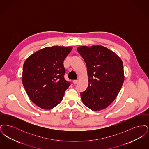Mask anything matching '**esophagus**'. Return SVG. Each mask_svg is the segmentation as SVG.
<instances>
[{"instance_id":"1","label":"esophagus","mask_w":149,"mask_h":149,"mask_svg":"<svg viewBox=\"0 0 149 149\" xmlns=\"http://www.w3.org/2000/svg\"><path fill=\"white\" fill-rule=\"evenodd\" d=\"M72 83H73V84H77L78 83V80H74L72 81Z\"/></svg>"}]
</instances>
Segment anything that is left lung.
I'll return each mask as SVG.
<instances>
[{
  "label": "left lung",
  "mask_w": 149,
  "mask_h": 149,
  "mask_svg": "<svg viewBox=\"0 0 149 149\" xmlns=\"http://www.w3.org/2000/svg\"><path fill=\"white\" fill-rule=\"evenodd\" d=\"M87 68L88 86L80 93L83 103L92 111L105 109L113 102L124 81L123 63L114 52L102 46L77 48Z\"/></svg>",
  "instance_id": "1"
}]
</instances>
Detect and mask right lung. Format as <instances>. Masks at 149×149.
I'll use <instances>...</instances> for the list:
<instances>
[{
  "label": "right lung",
  "mask_w": 149,
  "mask_h": 149,
  "mask_svg": "<svg viewBox=\"0 0 149 149\" xmlns=\"http://www.w3.org/2000/svg\"><path fill=\"white\" fill-rule=\"evenodd\" d=\"M71 47H47L26 59L22 83L30 99L37 106L50 109L58 105L70 85L65 78L64 60Z\"/></svg>",
  "instance_id": "add662e5"
}]
</instances>
